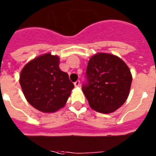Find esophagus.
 Listing matches in <instances>:
<instances>
[{
	"label": "esophagus",
	"instance_id": "esophagus-1",
	"mask_svg": "<svg viewBox=\"0 0 156 156\" xmlns=\"http://www.w3.org/2000/svg\"><path fill=\"white\" fill-rule=\"evenodd\" d=\"M79 86H80V81L79 80H78V81H76V82H74V86H75V87H78Z\"/></svg>",
	"mask_w": 156,
	"mask_h": 156
}]
</instances>
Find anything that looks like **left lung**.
I'll use <instances>...</instances> for the list:
<instances>
[{"label": "left lung", "instance_id": "8db88e82", "mask_svg": "<svg viewBox=\"0 0 156 156\" xmlns=\"http://www.w3.org/2000/svg\"><path fill=\"white\" fill-rule=\"evenodd\" d=\"M82 91L92 109L104 114L114 112L126 101L132 74L125 62L116 55L97 53L86 69Z\"/></svg>", "mask_w": 156, "mask_h": 156}]
</instances>
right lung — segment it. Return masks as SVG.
Segmentation results:
<instances>
[{
  "label": "right lung",
  "instance_id": "1",
  "mask_svg": "<svg viewBox=\"0 0 156 156\" xmlns=\"http://www.w3.org/2000/svg\"><path fill=\"white\" fill-rule=\"evenodd\" d=\"M57 55L46 53L27 63L20 83L27 101L40 112L52 113L65 105L74 86L59 67Z\"/></svg>",
  "mask_w": 156,
  "mask_h": 156
}]
</instances>
